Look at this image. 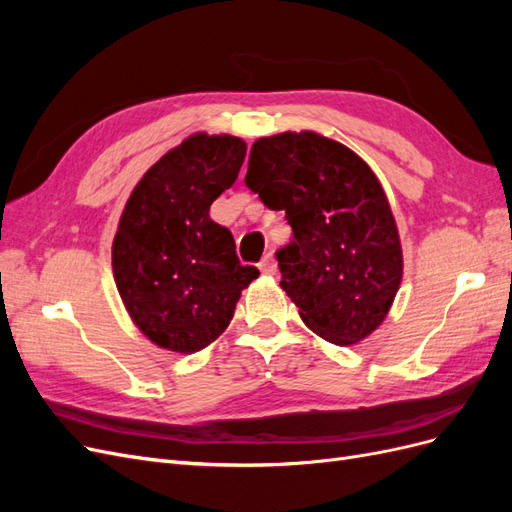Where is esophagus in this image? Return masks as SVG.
Masks as SVG:
<instances>
[{
    "instance_id": "esophagus-1",
    "label": "esophagus",
    "mask_w": 512,
    "mask_h": 512,
    "mask_svg": "<svg viewBox=\"0 0 512 512\" xmlns=\"http://www.w3.org/2000/svg\"><path fill=\"white\" fill-rule=\"evenodd\" d=\"M260 271L265 273V275H275V271H277V262H275V258L271 256V254H267L265 258L260 260Z\"/></svg>"
}]
</instances>
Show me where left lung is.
<instances>
[{
    "label": "left lung",
    "mask_w": 512,
    "mask_h": 512,
    "mask_svg": "<svg viewBox=\"0 0 512 512\" xmlns=\"http://www.w3.org/2000/svg\"><path fill=\"white\" fill-rule=\"evenodd\" d=\"M245 185L286 211L294 241L277 252L282 288L309 331L354 346L384 322L404 277L382 183L346 145L312 130L262 136Z\"/></svg>",
    "instance_id": "8db88e82"
}]
</instances>
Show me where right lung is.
Here are the masks:
<instances>
[{
  "label": "right lung",
  "mask_w": 512,
  "mask_h": 512,
  "mask_svg": "<svg viewBox=\"0 0 512 512\" xmlns=\"http://www.w3.org/2000/svg\"><path fill=\"white\" fill-rule=\"evenodd\" d=\"M245 151L239 136L196 132L147 170L123 207L115 284L138 331L164 350L192 354L215 342L260 275L241 265L230 230L209 218Z\"/></svg>",
  "instance_id": "obj_1"
}]
</instances>
